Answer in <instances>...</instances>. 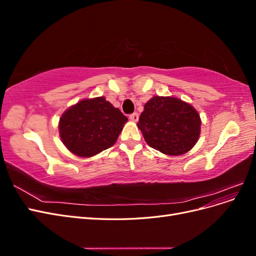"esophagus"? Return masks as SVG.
<instances>
[{"instance_id": "1", "label": "esophagus", "mask_w": 256, "mask_h": 256, "mask_svg": "<svg viewBox=\"0 0 256 256\" xmlns=\"http://www.w3.org/2000/svg\"><path fill=\"white\" fill-rule=\"evenodd\" d=\"M129 118H130L131 122H138V113H132V114H131V115L129 116Z\"/></svg>"}]
</instances>
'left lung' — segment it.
Here are the masks:
<instances>
[{"label":"left lung","instance_id":"obj_1","mask_svg":"<svg viewBox=\"0 0 256 256\" xmlns=\"http://www.w3.org/2000/svg\"><path fill=\"white\" fill-rule=\"evenodd\" d=\"M200 124V114L190 104L176 97L154 96L145 104L136 126L152 148L180 156L198 141Z\"/></svg>","mask_w":256,"mask_h":256}]
</instances>
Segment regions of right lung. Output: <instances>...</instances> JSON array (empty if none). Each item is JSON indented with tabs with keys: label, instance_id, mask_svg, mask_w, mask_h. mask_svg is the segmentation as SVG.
Returning <instances> with one entry per match:
<instances>
[{
	"label": "right lung",
	"instance_id": "1",
	"mask_svg": "<svg viewBox=\"0 0 256 256\" xmlns=\"http://www.w3.org/2000/svg\"><path fill=\"white\" fill-rule=\"evenodd\" d=\"M128 118L104 96L83 99L62 114L60 136L66 148L82 158L113 146Z\"/></svg>",
	"mask_w": 256,
	"mask_h": 256
}]
</instances>
